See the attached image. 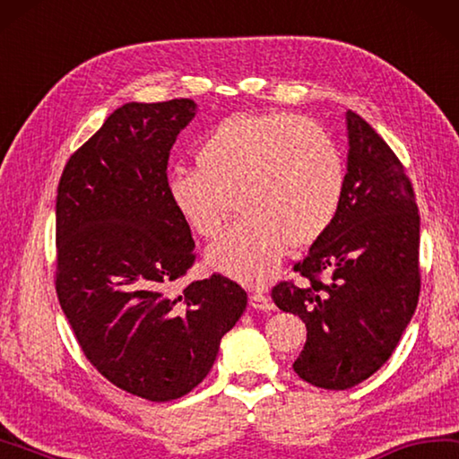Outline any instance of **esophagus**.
Here are the masks:
<instances>
[{
    "label": "esophagus",
    "mask_w": 459,
    "mask_h": 459,
    "mask_svg": "<svg viewBox=\"0 0 459 459\" xmlns=\"http://www.w3.org/2000/svg\"><path fill=\"white\" fill-rule=\"evenodd\" d=\"M248 305L253 307L255 311H273L274 303L271 301V297H266L261 290H255V293L248 295Z\"/></svg>",
    "instance_id": "esophagus-1"
}]
</instances>
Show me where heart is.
<instances>
[{
	"mask_svg": "<svg viewBox=\"0 0 459 459\" xmlns=\"http://www.w3.org/2000/svg\"><path fill=\"white\" fill-rule=\"evenodd\" d=\"M196 170H177L166 190L203 238H216L232 212L245 214L208 251V263L243 282L273 277L285 245L303 248L333 224L343 162L325 132L289 112L232 114L206 132Z\"/></svg>",
	"mask_w": 459,
	"mask_h": 459,
	"instance_id": "obj_1",
	"label": "heart"
}]
</instances>
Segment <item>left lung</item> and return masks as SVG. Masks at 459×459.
<instances>
[{
	"label": "left lung",
	"mask_w": 459,
	"mask_h": 459,
	"mask_svg": "<svg viewBox=\"0 0 459 459\" xmlns=\"http://www.w3.org/2000/svg\"><path fill=\"white\" fill-rule=\"evenodd\" d=\"M347 172L335 221L295 271L273 289L274 305L307 327L293 363L303 381L349 389L385 363L420 299V214L411 182L385 140L345 112Z\"/></svg>",
	"instance_id": "obj_1"
}]
</instances>
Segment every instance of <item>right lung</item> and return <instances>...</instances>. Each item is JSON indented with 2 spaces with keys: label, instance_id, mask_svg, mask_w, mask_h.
I'll return each instance as SVG.
<instances>
[{
  "label": "right lung",
  "instance_id": "add662e5",
  "mask_svg": "<svg viewBox=\"0 0 459 459\" xmlns=\"http://www.w3.org/2000/svg\"><path fill=\"white\" fill-rule=\"evenodd\" d=\"M196 116L188 98L128 102L70 156L56 198L62 311L116 387L172 402L201 383L247 307L212 274L178 290L195 263L190 227L166 190L170 148Z\"/></svg>",
  "mask_w": 459,
  "mask_h": 459
}]
</instances>
